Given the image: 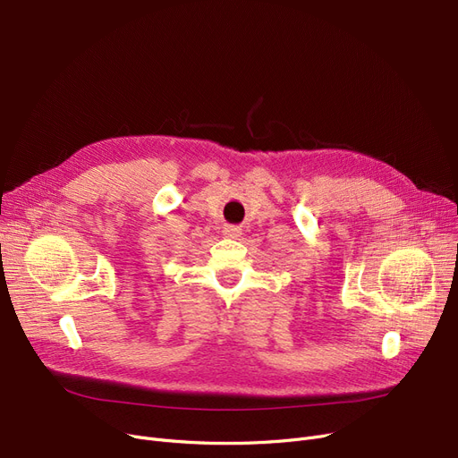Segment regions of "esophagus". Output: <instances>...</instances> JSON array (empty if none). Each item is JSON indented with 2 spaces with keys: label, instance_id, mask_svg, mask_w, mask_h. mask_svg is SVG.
Returning <instances> with one entry per match:
<instances>
[{
  "label": "esophagus",
  "instance_id": "obj_1",
  "mask_svg": "<svg viewBox=\"0 0 458 458\" xmlns=\"http://www.w3.org/2000/svg\"><path fill=\"white\" fill-rule=\"evenodd\" d=\"M240 233H242L240 226H226L225 228V235H228V237H237Z\"/></svg>",
  "mask_w": 458,
  "mask_h": 458
}]
</instances>
